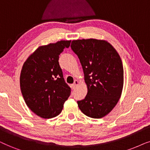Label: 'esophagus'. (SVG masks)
<instances>
[{"mask_svg": "<svg viewBox=\"0 0 150 150\" xmlns=\"http://www.w3.org/2000/svg\"><path fill=\"white\" fill-rule=\"evenodd\" d=\"M79 81L78 80H76V79H75V80L74 81L73 84L72 85V87H73V89H75V88H76L77 86L79 85Z\"/></svg>", "mask_w": 150, "mask_h": 150, "instance_id": "obj_1", "label": "esophagus"}]
</instances>
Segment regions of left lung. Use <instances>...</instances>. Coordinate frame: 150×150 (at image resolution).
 Instances as JSON below:
<instances>
[{"label":"left lung","mask_w":150,"mask_h":150,"mask_svg":"<svg viewBox=\"0 0 150 150\" xmlns=\"http://www.w3.org/2000/svg\"><path fill=\"white\" fill-rule=\"evenodd\" d=\"M71 49L79 57L88 93L77 101L88 117L100 119L110 112L120 99L123 86L122 61L115 48L105 40L72 41Z\"/></svg>","instance_id":"8db88e82"}]
</instances>
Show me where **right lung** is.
<instances>
[{"mask_svg": "<svg viewBox=\"0 0 150 150\" xmlns=\"http://www.w3.org/2000/svg\"><path fill=\"white\" fill-rule=\"evenodd\" d=\"M71 40H61L39 47L25 62L20 77L26 104L44 119L59 115L71 95L59 64V55Z\"/></svg>", "mask_w": 150, "mask_h": 150, "instance_id": "obj_1", "label": "right lung"}]
</instances>
